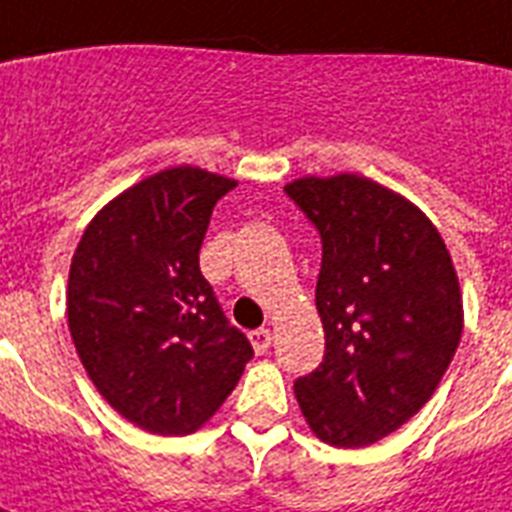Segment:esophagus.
<instances>
[{"instance_id":"esophagus-1","label":"esophagus","mask_w":512,"mask_h":512,"mask_svg":"<svg viewBox=\"0 0 512 512\" xmlns=\"http://www.w3.org/2000/svg\"><path fill=\"white\" fill-rule=\"evenodd\" d=\"M249 341H252V349L255 354H265L270 349V341H273V333L268 328H260V330H252L249 333Z\"/></svg>"}]
</instances>
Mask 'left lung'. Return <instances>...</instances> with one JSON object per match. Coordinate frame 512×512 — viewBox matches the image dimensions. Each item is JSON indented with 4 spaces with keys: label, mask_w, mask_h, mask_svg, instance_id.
Masks as SVG:
<instances>
[{
    "label": "left lung",
    "mask_w": 512,
    "mask_h": 512,
    "mask_svg": "<svg viewBox=\"0 0 512 512\" xmlns=\"http://www.w3.org/2000/svg\"><path fill=\"white\" fill-rule=\"evenodd\" d=\"M286 195L315 223V304L325 359L294 382L309 429L367 448L406 424L440 385L463 333V296L435 223L359 174L302 176Z\"/></svg>",
    "instance_id": "left-lung-1"
}]
</instances>
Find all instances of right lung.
<instances>
[{
  "label": "right lung",
  "mask_w": 512,
  "mask_h": 512,
  "mask_svg": "<svg viewBox=\"0 0 512 512\" xmlns=\"http://www.w3.org/2000/svg\"><path fill=\"white\" fill-rule=\"evenodd\" d=\"M236 182L171 166L103 205L67 281V322L85 372L150 435H192L236 388L252 346L200 273L210 213Z\"/></svg>",
  "instance_id": "1"
}]
</instances>
